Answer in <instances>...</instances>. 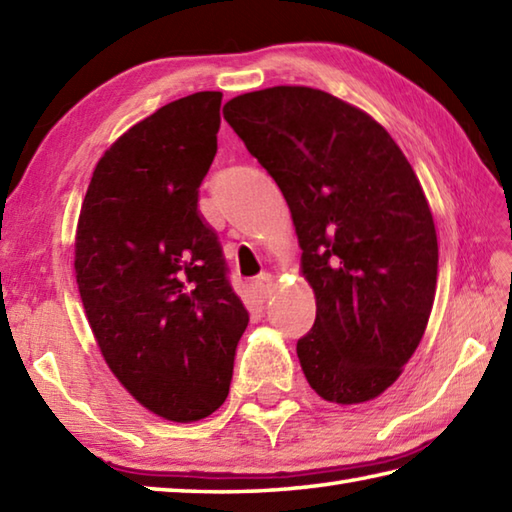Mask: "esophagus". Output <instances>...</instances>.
<instances>
[{"label":"esophagus","mask_w":512,"mask_h":512,"mask_svg":"<svg viewBox=\"0 0 512 512\" xmlns=\"http://www.w3.org/2000/svg\"><path fill=\"white\" fill-rule=\"evenodd\" d=\"M253 286H255V293L262 297V299H266V297H270V293H273V288H275V277L270 275V273H262V275H257L255 277V282H253Z\"/></svg>","instance_id":"esophagus-1"}]
</instances>
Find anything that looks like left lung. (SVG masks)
<instances>
[{
    "label": "left lung",
    "mask_w": 512,
    "mask_h": 512,
    "mask_svg": "<svg viewBox=\"0 0 512 512\" xmlns=\"http://www.w3.org/2000/svg\"><path fill=\"white\" fill-rule=\"evenodd\" d=\"M224 119L282 190L317 317L297 342L326 402L382 395L422 342L437 233L408 159L373 117L308 86L239 95Z\"/></svg>",
    "instance_id": "left-lung-1"
}]
</instances>
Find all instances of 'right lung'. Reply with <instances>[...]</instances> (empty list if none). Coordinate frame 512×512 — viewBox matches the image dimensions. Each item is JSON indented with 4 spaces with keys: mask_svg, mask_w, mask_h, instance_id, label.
<instances>
[{
    "mask_svg": "<svg viewBox=\"0 0 512 512\" xmlns=\"http://www.w3.org/2000/svg\"><path fill=\"white\" fill-rule=\"evenodd\" d=\"M222 93L177 99L128 128L95 166L79 213L75 275L113 375L170 422L224 404L248 310L197 208L217 153Z\"/></svg>",
    "mask_w": 512,
    "mask_h": 512,
    "instance_id": "right-lung-1",
    "label": "right lung"
}]
</instances>
